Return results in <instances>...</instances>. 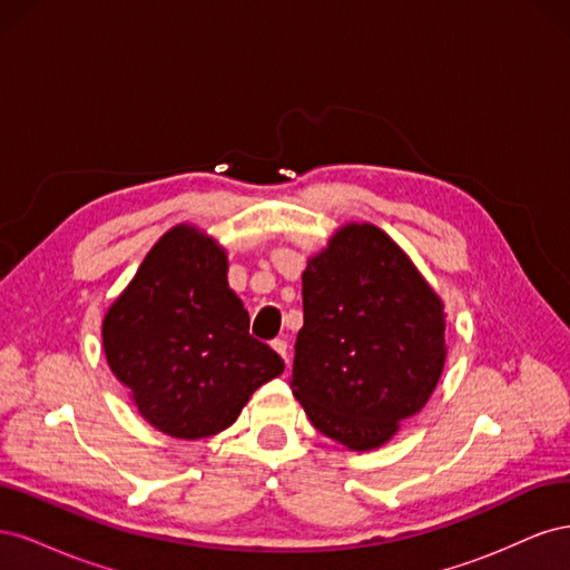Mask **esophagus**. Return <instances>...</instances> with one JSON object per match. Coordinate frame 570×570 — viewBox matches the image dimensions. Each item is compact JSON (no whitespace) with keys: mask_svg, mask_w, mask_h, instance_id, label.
<instances>
[{"mask_svg":"<svg viewBox=\"0 0 570 570\" xmlns=\"http://www.w3.org/2000/svg\"><path fill=\"white\" fill-rule=\"evenodd\" d=\"M271 347L285 358V364H289V354H287V342H285V340H273Z\"/></svg>","mask_w":570,"mask_h":570,"instance_id":"obj_1","label":"esophagus"}]
</instances>
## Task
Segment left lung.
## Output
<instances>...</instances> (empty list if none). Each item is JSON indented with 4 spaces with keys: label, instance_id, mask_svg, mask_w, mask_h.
<instances>
[{
    "label": "left lung",
    "instance_id": "left-lung-1",
    "mask_svg": "<svg viewBox=\"0 0 570 570\" xmlns=\"http://www.w3.org/2000/svg\"><path fill=\"white\" fill-rule=\"evenodd\" d=\"M304 325L289 387L308 421L352 452L400 433L446 361L444 302L373 223H344L302 273Z\"/></svg>",
    "mask_w": 570,
    "mask_h": 570
}]
</instances>
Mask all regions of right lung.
<instances>
[{"instance_id":"obj_1","label":"right lung","mask_w":570,"mask_h":570,"mask_svg":"<svg viewBox=\"0 0 570 570\" xmlns=\"http://www.w3.org/2000/svg\"><path fill=\"white\" fill-rule=\"evenodd\" d=\"M101 347L140 416L178 440L230 428L249 396L285 371L249 335L226 249L193 223H178L147 252L107 308Z\"/></svg>"}]
</instances>
